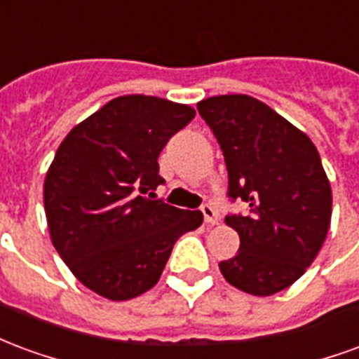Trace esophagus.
<instances>
[{
    "instance_id": "obj_1",
    "label": "esophagus",
    "mask_w": 359,
    "mask_h": 359,
    "mask_svg": "<svg viewBox=\"0 0 359 359\" xmlns=\"http://www.w3.org/2000/svg\"><path fill=\"white\" fill-rule=\"evenodd\" d=\"M200 210H202L203 221H205L208 225H215V223H217V221H219V213H217V210H215V208L211 205V203H203Z\"/></svg>"
}]
</instances>
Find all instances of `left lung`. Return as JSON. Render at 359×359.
<instances>
[{
    "label": "left lung",
    "mask_w": 359,
    "mask_h": 359,
    "mask_svg": "<svg viewBox=\"0 0 359 359\" xmlns=\"http://www.w3.org/2000/svg\"><path fill=\"white\" fill-rule=\"evenodd\" d=\"M198 111L223 149L226 194L248 203V213L225 217L241 248L219 269L244 292H280L306 273L331 225V184L319 151L308 134L256 97L213 95Z\"/></svg>",
    "instance_id": "left-lung-1"
}]
</instances>
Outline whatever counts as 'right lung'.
<instances>
[{
    "instance_id": "add662e5",
    "label": "right lung",
    "mask_w": 359,
    "mask_h": 359,
    "mask_svg": "<svg viewBox=\"0 0 359 359\" xmlns=\"http://www.w3.org/2000/svg\"><path fill=\"white\" fill-rule=\"evenodd\" d=\"M190 105L121 95L61 142L43 182L50 236L82 285L107 300L140 296L161 277L175 242L200 211L154 200L157 157L194 118Z\"/></svg>"
}]
</instances>
